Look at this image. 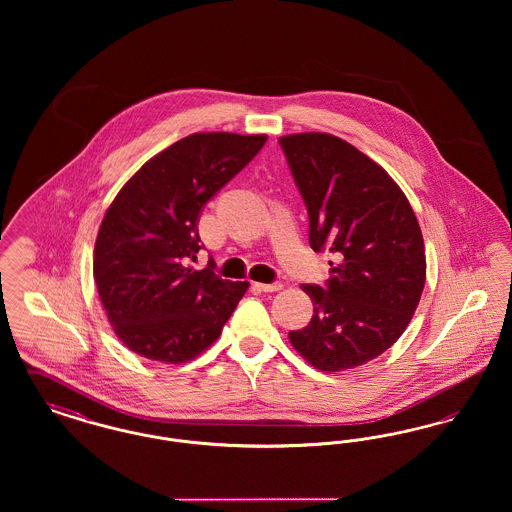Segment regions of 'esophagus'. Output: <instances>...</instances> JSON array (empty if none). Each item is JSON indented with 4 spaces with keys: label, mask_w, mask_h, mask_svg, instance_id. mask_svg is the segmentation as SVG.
I'll list each match as a JSON object with an SVG mask.
<instances>
[{
    "label": "esophagus",
    "mask_w": 512,
    "mask_h": 512,
    "mask_svg": "<svg viewBox=\"0 0 512 512\" xmlns=\"http://www.w3.org/2000/svg\"><path fill=\"white\" fill-rule=\"evenodd\" d=\"M255 288L259 290V292H278V290H282V284L280 282H272V284H255Z\"/></svg>",
    "instance_id": "esophagus-1"
}]
</instances>
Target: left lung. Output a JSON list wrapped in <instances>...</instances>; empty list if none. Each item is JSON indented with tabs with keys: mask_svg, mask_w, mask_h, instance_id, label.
Wrapping results in <instances>:
<instances>
[{
	"mask_svg": "<svg viewBox=\"0 0 512 512\" xmlns=\"http://www.w3.org/2000/svg\"><path fill=\"white\" fill-rule=\"evenodd\" d=\"M278 142L307 207L309 244L336 255L324 286H301L315 309L290 341L324 372L365 365L399 340L424 290L413 207L388 172L341 138L307 132Z\"/></svg>",
	"mask_w": 512,
	"mask_h": 512,
	"instance_id": "8db88e82",
	"label": "left lung"
}]
</instances>
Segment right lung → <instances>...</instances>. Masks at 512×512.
Here are the masks:
<instances>
[{"label": "right lung", "instance_id": "obj_1", "mask_svg": "<svg viewBox=\"0 0 512 512\" xmlns=\"http://www.w3.org/2000/svg\"><path fill=\"white\" fill-rule=\"evenodd\" d=\"M265 142L230 132L182 138L149 159L107 209L94 278L117 338L134 353L178 365L219 338L249 284L222 280L213 259L192 270L203 247L197 224Z\"/></svg>", "mask_w": 512, "mask_h": 512}]
</instances>
